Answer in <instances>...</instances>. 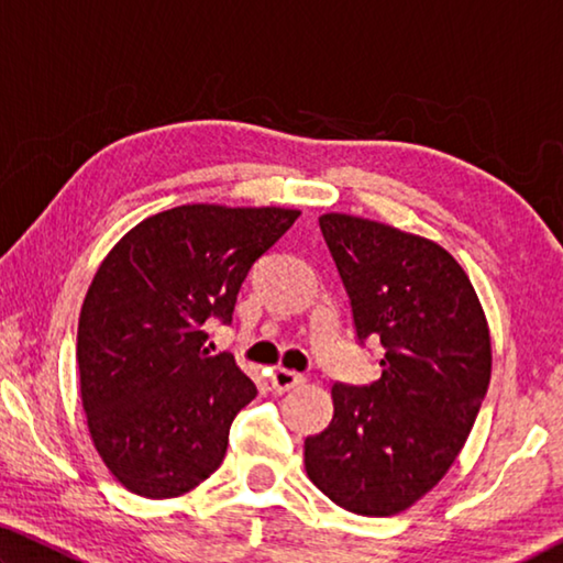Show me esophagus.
I'll list each match as a JSON object with an SVG mask.
<instances>
[{"instance_id":"obj_1","label":"esophagus","mask_w":563,"mask_h":563,"mask_svg":"<svg viewBox=\"0 0 563 563\" xmlns=\"http://www.w3.org/2000/svg\"><path fill=\"white\" fill-rule=\"evenodd\" d=\"M305 377L300 373H292V369H285V367H275L271 375V385L273 389H278V393H288V389L300 387Z\"/></svg>"}]
</instances>
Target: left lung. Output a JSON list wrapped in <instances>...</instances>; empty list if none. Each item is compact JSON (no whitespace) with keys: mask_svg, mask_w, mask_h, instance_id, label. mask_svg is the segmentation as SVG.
Listing matches in <instances>:
<instances>
[{"mask_svg":"<svg viewBox=\"0 0 563 563\" xmlns=\"http://www.w3.org/2000/svg\"><path fill=\"white\" fill-rule=\"evenodd\" d=\"M355 335L379 338L377 383L332 385L330 424L305 472L338 507L393 517L422 499L470 437L492 377V340L470 278L442 245L345 213L320 216Z\"/></svg>","mask_w":563,"mask_h":563,"instance_id":"obj_1","label":"left lung"}]
</instances>
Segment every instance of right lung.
<instances>
[{
	"label": "right lung",
	"instance_id": "obj_1",
	"mask_svg": "<svg viewBox=\"0 0 563 563\" xmlns=\"http://www.w3.org/2000/svg\"><path fill=\"white\" fill-rule=\"evenodd\" d=\"M298 216L178 206L131 228L99 265L76 335L81 405L129 492L180 497L221 466L233 419L258 389L233 355H208L203 328L231 325L247 271Z\"/></svg>",
	"mask_w": 563,
	"mask_h": 563
}]
</instances>
